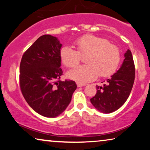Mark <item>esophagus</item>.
I'll list each match as a JSON object with an SVG mask.
<instances>
[{
	"label": "esophagus",
	"mask_w": 150,
	"mask_h": 150,
	"mask_svg": "<svg viewBox=\"0 0 150 150\" xmlns=\"http://www.w3.org/2000/svg\"><path fill=\"white\" fill-rule=\"evenodd\" d=\"M86 84H83V83H77V87H83V86H85Z\"/></svg>",
	"instance_id": "34e87169"
}]
</instances>
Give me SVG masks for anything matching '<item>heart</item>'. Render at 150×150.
<instances>
[{
  "mask_svg": "<svg viewBox=\"0 0 150 150\" xmlns=\"http://www.w3.org/2000/svg\"><path fill=\"white\" fill-rule=\"evenodd\" d=\"M77 50L63 46L59 52L61 63L65 67H74L85 57L87 65L79 66L68 72V76L75 81L86 83L96 79L98 76L105 78L113 74L121 61V53L115 45L110 44L105 38L85 35L74 42Z\"/></svg>",
  "mask_w": 150,
  "mask_h": 150,
  "instance_id": "b5f03b06",
  "label": "heart"
}]
</instances>
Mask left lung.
<instances>
[{
  "mask_svg": "<svg viewBox=\"0 0 150 150\" xmlns=\"http://www.w3.org/2000/svg\"><path fill=\"white\" fill-rule=\"evenodd\" d=\"M124 57L120 69L106 80L107 83L96 86V94L90 99L94 107L104 113L119 109L126 102L133 87L135 67L131 51L127 50Z\"/></svg>",
  "mask_w": 150,
  "mask_h": 150,
  "instance_id": "1",
  "label": "left lung"
}]
</instances>
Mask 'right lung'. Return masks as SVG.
<instances>
[{
  "instance_id": "right-lung-1",
  "label": "right lung",
  "mask_w": 150,
  "mask_h": 150,
  "mask_svg": "<svg viewBox=\"0 0 150 150\" xmlns=\"http://www.w3.org/2000/svg\"><path fill=\"white\" fill-rule=\"evenodd\" d=\"M61 46L57 38L44 35L25 51L20 65V87L24 99L35 111L47 117L62 113L77 87L74 81L60 80Z\"/></svg>"
}]
</instances>
